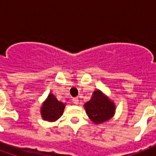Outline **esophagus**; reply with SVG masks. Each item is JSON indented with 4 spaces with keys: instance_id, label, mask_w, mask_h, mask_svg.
Returning a JSON list of instances; mask_svg holds the SVG:
<instances>
[{
    "instance_id": "obj_1",
    "label": "esophagus",
    "mask_w": 156,
    "mask_h": 156,
    "mask_svg": "<svg viewBox=\"0 0 156 156\" xmlns=\"http://www.w3.org/2000/svg\"><path fill=\"white\" fill-rule=\"evenodd\" d=\"M73 104H74V105H78V103H79V100H78V98H73Z\"/></svg>"
}]
</instances>
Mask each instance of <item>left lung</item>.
Masks as SVG:
<instances>
[{"mask_svg":"<svg viewBox=\"0 0 156 156\" xmlns=\"http://www.w3.org/2000/svg\"><path fill=\"white\" fill-rule=\"evenodd\" d=\"M83 106L90 120L96 124L111 119L116 109L115 103L99 89L94 92L91 99Z\"/></svg>","mask_w":156,"mask_h":156,"instance_id":"obj_1","label":"left lung"}]
</instances>
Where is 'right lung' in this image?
I'll list each match as a JSON object with an SVG mask.
<instances>
[{"label": "right lung", "instance_id": "add662e5", "mask_svg": "<svg viewBox=\"0 0 156 156\" xmlns=\"http://www.w3.org/2000/svg\"><path fill=\"white\" fill-rule=\"evenodd\" d=\"M66 105L58 101L52 94H49L41 107V115L42 119L48 122H55L61 117Z\"/></svg>", "mask_w": 156, "mask_h": 156}]
</instances>
